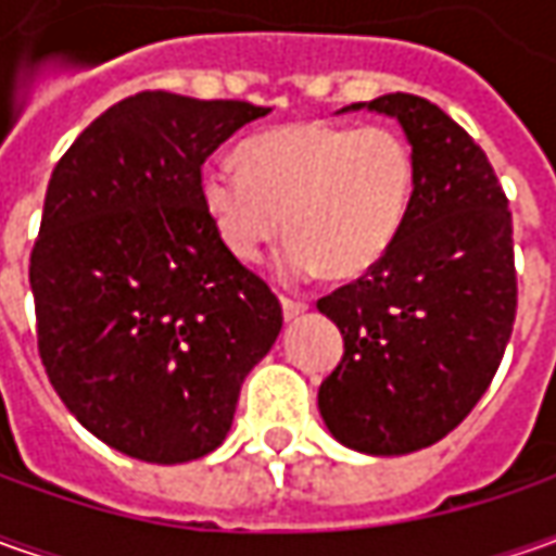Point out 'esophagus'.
I'll list each match as a JSON object with an SVG mask.
<instances>
[{
    "label": "esophagus",
    "mask_w": 556,
    "mask_h": 556,
    "mask_svg": "<svg viewBox=\"0 0 556 556\" xmlns=\"http://www.w3.org/2000/svg\"><path fill=\"white\" fill-rule=\"evenodd\" d=\"M309 309V303H303V300H290V296H281V312H285V318L293 321V318H300L303 312Z\"/></svg>",
    "instance_id": "34e87169"
}]
</instances>
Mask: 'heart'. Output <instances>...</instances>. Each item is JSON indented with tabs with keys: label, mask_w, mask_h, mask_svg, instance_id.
I'll return each instance as SVG.
<instances>
[{
	"label": "heart",
	"mask_w": 556,
	"mask_h": 556,
	"mask_svg": "<svg viewBox=\"0 0 556 556\" xmlns=\"http://www.w3.org/2000/svg\"><path fill=\"white\" fill-rule=\"evenodd\" d=\"M238 163L203 166V213L241 263L260 260L288 228L293 238L278 256L288 281L325 268L333 278L368 275L415 210V148L387 126L288 123L247 139Z\"/></svg>",
	"instance_id": "obj_1"
}]
</instances>
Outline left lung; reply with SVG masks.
<instances>
[{"instance_id": "1", "label": "left lung", "mask_w": 556, "mask_h": 556, "mask_svg": "<svg viewBox=\"0 0 556 556\" xmlns=\"http://www.w3.org/2000/svg\"><path fill=\"white\" fill-rule=\"evenodd\" d=\"M346 111L393 117L417 157V198L387 260L318 300L343 358L318 412L346 448L408 455L448 437L502 365L517 315L514 225L482 148L427 98Z\"/></svg>"}]
</instances>
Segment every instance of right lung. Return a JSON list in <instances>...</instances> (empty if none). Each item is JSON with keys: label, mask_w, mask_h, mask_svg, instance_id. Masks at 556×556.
<instances>
[{"label": "right lung", "mask_w": 556, "mask_h": 556, "mask_svg": "<svg viewBox=\"0 0 556 556\" xmlns=\"http://www.w3.org/2000/svg\"><path fill=\"white\" fill-rule=\"evenodd\" d=\"M250 101L123 98L58 161L30 253L36 337L54 393L101 442L148 464L223 445L281 303L219 241L203 161L266 117Z\"/></svg>", "instance_id": "add662e5"}]
</instances>
